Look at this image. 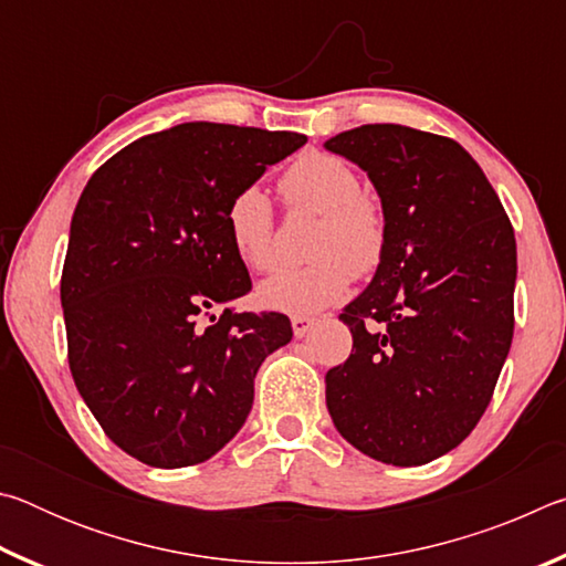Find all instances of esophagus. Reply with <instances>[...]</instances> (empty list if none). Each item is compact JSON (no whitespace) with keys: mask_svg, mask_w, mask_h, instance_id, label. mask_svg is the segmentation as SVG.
<instances>
[{"mask_svg":"<svg viewBox=\"0 0 566 566\" xmlns=\"http://www.w3.org/2000/svg\"><path fill=\"white\" fill-rule=\"evenodd\" d=\"M314 327V319L312 317H302V314H294L292 317V329H294V337H304L306 332Z\"/></svg>","mask_w":566,"mask_h":566,"instance_id":"esophagus-1","label":"esophagus"}]
</instances>
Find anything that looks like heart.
I'll return each mask as SVG.
<instances>
[{
    "label": "heart",
    "instance_id": "b5f03b06",
    "mask_svg": "<svg viewBox=\"0 0 566 566\" xmlns=\"http://www.w3.org/2000/svg\"><path fill=\"white\" fill-rule=\"evenodd\" d=\"M282 189L292 212L317 214L310 242L314 262L270 276L256 290L260 304L290 314H312L339 302L354 276L379 270L387 256L389 227L385 209L361 191L349 161L327 151H306L284 171ZM227 232L239 260L254 272L280 262L274 212L256 185L239 189L227 205Z\"/></svg>",
    "mask_w": 566,
    "mask_h": 566
}]
</instances>
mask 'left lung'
<instances>
[{
    "instance_id": "obj_1",
    "label": "left lung",
    "mask_w": 566,
    "mask_h": 566,
    "mask_svg": "<svg viewBox=\"0 0 566 566\" xmlns=\"http://www.w3.org/2000/svg\"><path fill=\"white\" fill-rule=\"evenodd\" d=\"M324 147L367 171L389 227L375 280L339 314L352 354L327 371V409L367 457L427 464L476 427L510 354L514 229L454 139L361 124Z\"/></svg>"
}]
</instances>
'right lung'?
Here are the masks:
<instances>
[{
  "label": "right lung",
  "mask_w": 566,
  "mask_h": 566,
  "mask_svg": "<svg viewBox=\"0 0 566 566\" xmlns=\"http://www.w3.org/2000/svg\"><path fill=\"white\" fill-rule=\"evenodd\" d=\"M304 142L187 122L132 142L84 187L60 290L66 357L104 434L139 462L214 457L242 429L264 357L292 339L284 314L209 312L252 290L229 199Z\"/></svg>",
  "instance_id": "1"
}]
</instances>
